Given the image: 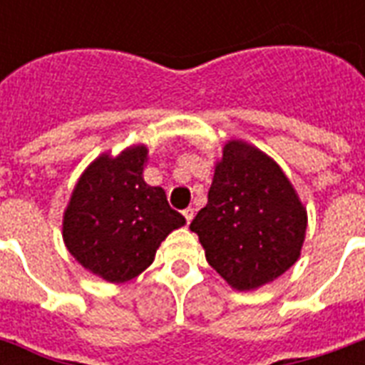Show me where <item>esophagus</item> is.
Returning <instances> with one entry per match:
<instances>
[{"label": "esophagus", "mask_w": 365, "mask_h": 365, "mask_svg": "<svg viewBox=\"0 0 365 365\" xmlns=\"http://www.w3.org/2000/svg\"><path fill=\"white\" fill-rule=\"evenodd\" d=\"M193 216H195L193 208H185V210H183V217H185V222H187V225H189V223H191Z\"/></svg>", "instance_id": "obj_1"}]
</instances>
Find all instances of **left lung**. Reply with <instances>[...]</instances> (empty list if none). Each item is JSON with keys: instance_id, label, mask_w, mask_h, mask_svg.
<instances>
[{"instance_id": "obj_1", "label": "left lung", "mask_w": 365, "mask_h": 365, "mask_svg": "<svg viewBox=\"0 0 365 365\" xmlns=\"http://www.w3.org/2000/svg\"><path fill=\"white\" fill-rule=\"evenodd\" d=\"M189 229L212 269L239 292L288 271L305 240L307 210L274 160L242 140H229L217 160L208 205Z\"/></svg>"}]
</instances>
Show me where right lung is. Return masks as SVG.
Returning a JSON list of instances; mask_svg holds the SVG:
<instances>
[{"mask_svg": "<svg viewBox=\"0 0 365 365\" xmlns=\"http://www.w3.org/2000/svg\"><path fill=\"white\" fill-rule=\"evenodd\" d=\"M145 163V145H130L117 157L102 153L81 174L64 212L68 252L108 282H128L145 271L160 242L185 225L165 189L143 182Z\"/></svg>", "mask_w": 365, "mask_h": 365, "instance_id": "obj_1", "label": "right lung"}]
</instances>
